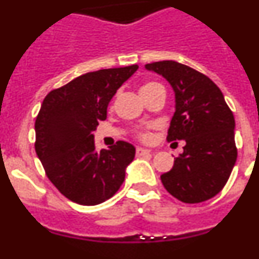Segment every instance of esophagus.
Segmentation results:
<instances>
[{
  "label": "esophagus",
  "instance_id": "obj_1",
  "mask_svg": "<svg viewBox=\"0 0 259 259\" xmlns=\"http://www.w3.org/2000/svg\"><path fill=\"white\" fill-rule=\"evenodd\" d=\"M149 149H144V148H137L136 149V155L137 157H143V155H149L150 154Z\"/></svg>",
  "mask_w": 259,
  "mask_h": 259
}]
</instances>
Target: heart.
<instances>
[{
	"label": "heart",
	"mask_w": 259,
	"mask_h": 259,
	"mask_svg": "<svg viewBox=\"0 0 259 259\" xmlns=\"http://www.w3.org/2000/svg\"><path fill=\"white\" fill-rule=\"evenodd\" d=\"M155 85H161V84H158V83H148V84H145V85H144L143 88L140 89V91H143V89H149V88H153V87H155ZM139 137H140L141 140H144V141L149 140V139H150V134H149V131H148V130H146V128H143V130H141V131L139 132Z\"/></svg>",
	"instance_id": "b5f03b06"
}]
</instances>
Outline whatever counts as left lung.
Segmentation results:
<instances>
[{"instance_id": "1", "label": "left lung", "mask_w": 259, "mask_h": 259, "mask_svg": "<svg viewBox=\"0 0 259 259\" xmlns=\"http://www.w3.org/2000/svg\"><path fill=\"white\" fill-rule=\"evenodd\" d=\"M167 80L175 95V113L167 140L185 141L162 184L185 203L212 198L223 189L236 163L235 118L221 89L198 71L175 61L145 65Z\"/></svg>"}]
</instances>
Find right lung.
Masks as SVG:
<instances>
[{
  "mask_svg": "<svg viewBox=\"0 0 259 259\" xmlns=\"http://www.w3.org/2000/svg\"><path fill=\"white\" fill-rule=\"evenodd\" d=\"M139 68L128 66L87 72L44 98L36 118L35 149L50 182L79 205L93 206L116 193L136 149L118 141L96 150L98 122L106 119L107 105Z\"/></svg>",
  "mask_w": 259,
  "mask_h": 259,
  "instance_id": "add662e5",
  "label": "right lung"
}]
</instances>
